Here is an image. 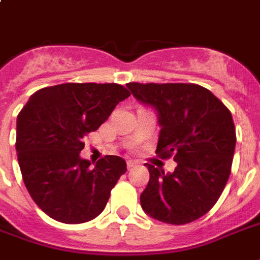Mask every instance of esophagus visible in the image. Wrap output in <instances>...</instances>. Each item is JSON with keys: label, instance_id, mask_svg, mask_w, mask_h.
Segmentation results:
<instances>
[{"label": "esophagus", "instance_id": "obj_1", "mask_svg": "<svg viewBox=\"0 0 260 260\" xmlns=\"http://www.w3.org/2000/svg\"><path fill=\"white\" fill-rule=\"evenodd\" d=\"M138 165H140L138 160H128V162H126V166H128V169H132V167L138 166Z\"/></svg>", "mask_w": 260, "mask_h": 260}]
</instances>
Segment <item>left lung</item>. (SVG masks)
Returning <instances> with one entry per match:
<instances>
[{"instance_id": "obj_1", "label": "left lung", "mask_w": 260, "mask_h": 260, "mask_svg": "<svg viewBox=\"0 0 260 260\" xmlns=\"http://www.w3.org/2000/svg\"><path fill=\"white\" fill-rule=\"evenodd\" d=\"M140 104L155 110L156 154L173 156V173L146 163L150 181L140 205L158 221L182 225L208 213L230 178L236 146L232 114L205 87L193 83H128Z\"/></svg>"}]
</instances>
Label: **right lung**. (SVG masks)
I'll return each mask as SVG.
<instances>
[{
  "instance_id": "right-lung-1",
  "label": "right lung",
  "mask_w": 260,
  "mask_h": 260,
  "mask_svg": "<svg viewBox=\"0 0 260 260\" xmlns=\"http://www.w3.org/2000/svg\"><path fill=\"white\" fill-rule=\"evenodd\" d=\"M131 93L117 83H63L38 90L17 116L18 166L36 205L56 221L81 224L105 209L125 160L81 158L83 138Z\"/></svg>"
}]
</instances>
